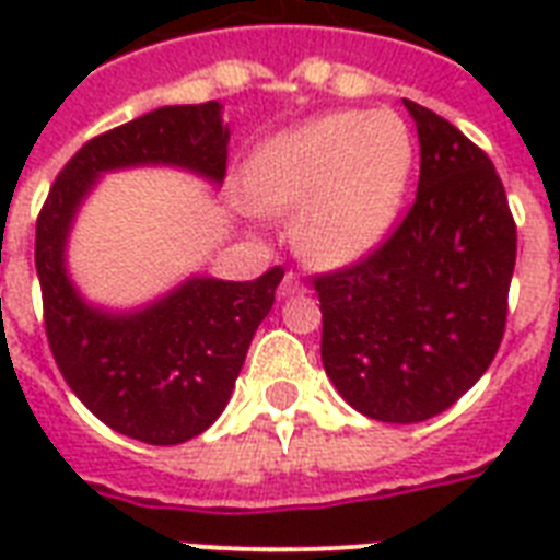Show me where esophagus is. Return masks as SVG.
I'll return each instance as SVG.
<instances>
[{"label":"esophagus","mask_w":560,"mask_h":560,"mask_svg":"<svg viewBox=\"0 0 560 560\" xmlns=\"http://www.w3.org/2000/svg\"><path fill=\"white\" fill-rule=\"evenodd\" d=\"M302 290H305V284L299 281L296 272H284V279H281L279 284V299H288L293 296V293H302Z\"/></svg>","instance_id":"1"}]
</instances>
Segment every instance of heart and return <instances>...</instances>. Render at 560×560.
I'll list each match as a JSON object with an SVG mask.
<instances>
[{"instance_id":"b5f03b06","label":"heart","mask_w":560,"mask_h":560,"mask_svg":"<svg viewBox=\"0 0 560 560\" xmlns=\"http://www.w3.org/2000/svg\"><path fill=\"white\" fill-rule=\"evenodd\" d=\"M412 171L416 139L398 113L334 109L264 142L246 165V191L261 211H296L299 255L342 267L389 237Z\"/></svg>"}]
</instances>
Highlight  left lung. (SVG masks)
<instances>
[{
  "instance_id": "1",
  "label": "left lung",
  "mask_w": 560,
  "mask_h": 560,
  "mask_svg": "<svg viewBox=\"0 0 560 560\" xmlns=\"http://www.w3.org/2000/svg\"><path fill=\"white\" fill-rule=\"evenodd\" d=\"M421 144L416 202L369 258L316 276L323 366L351 407L418 424L491 366L505 331L517 226L494 165L404 98Z\"/></svg>"
}]
</instances>
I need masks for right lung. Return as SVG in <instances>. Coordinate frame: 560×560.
Masks as SVG:
<instances>
[{
    "mask_svg": "<svg viewBox=\"0 0 560 560\" xmlns=\"http://www.w3.org/2000/svg\"><path fill=\"white\" fill-rule=\"evenodd\" d=\"M226 144L218 101L153 109L83 144L37 218L34 264L57 369L92 416L139 442H188L218 421L284 270L255 281L191 276L151 305L107 311L69 279L66 241L101 174L171 165L220 186Z\"/></svg>",
    "mask_w": 560,
    "mask_h": 560,
    "instance_id": "right-lung-1",
    "label": "right lung"
}]
</instances>
